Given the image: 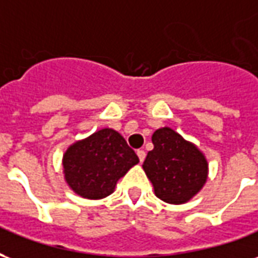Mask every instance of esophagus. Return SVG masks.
<instances>
[{
  "mask_svg": "<svg viewBox=\"0 0 258 258\" xmlns=\"http://www.w3.org/2000/svg\"><path fill=\"white\" fill-rule=\"evenodd\" d=\"M137 155H138V159H140V162H144V160H145V156H146L145 151L140 149V151H137Z\"/></svg>",
  "mask_w": 258,
  "mask_h": 258,
  "instance_id": "1",
  "label": "esophagus"
}]
</instances>
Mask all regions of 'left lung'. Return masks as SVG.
Segmentation results:
<instances>
[{
    "label": "left lung",
    "mask_w": 258,
    "mask_h": 258,
    "mask_svg": "<svg viewBox=\"0 0 258 258\" xmlns=\"http://www.w3.org/2000/svg\"><path fill=\"white\" fill-rule=\"evenodd\" d=\"M153 149L148 152L142 168L157 198L170 205H184L194 199L209 177L205 153L194 142L170 127L152 135Z\"/></svg>",
    "instance_id": "1"
}]
</instances>
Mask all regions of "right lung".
Instances as JSON below:
<instances>
[{
    "label": "right lung",
    "mask_w": 258,
    "mask_h": 258,
    "mask_svg": "<svg viewBox=\"0 0 258 258\" xmlns=\"http://www.w3.org/2000/svg\"><path fill=\"white\" fill-rule=\"evenodd\" d=\"M140 163L121 134L102 128L76 141L63 153L64 182L84 199L98 200L114 192L116 184Z\"/></svg>",
    "instance_id": "add662e5"
}]
</instances>
